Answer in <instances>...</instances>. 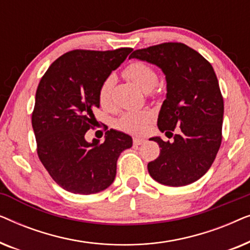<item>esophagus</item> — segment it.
<instances>
[{
	"label": "esophagus",
	"mask_w": 250,
	"mask_h": 250,
	"mask_svg": "<svg viewBox=\"0 0 250 250\" xmlns=\"http://www.w3.org/2000/svg\"><path fill=\"white\" fill-rule=\"evenodd\" d=\"M145 142H146V140L142 139V138H134V139H133V143H134L135 146H141Z\"/></svg>",
	"instance_id": "34e87169"
}]
</instances>
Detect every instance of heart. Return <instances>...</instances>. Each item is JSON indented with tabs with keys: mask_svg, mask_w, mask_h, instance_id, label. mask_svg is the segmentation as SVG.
<instances>
[{
	"mask_svg": "<svg viewBox=\"0 0 250 250\" xmlns=\"http://www.w3.org/2000/svg\"><path fill=\"white\" fill-rule=\"evenodd\" d=\"M125 75L145 92L151 91L158 82L156 70L150 64L141 62V61H136L129 64L125 69ZM114 83V76H109L104 81L99 90V102L104 108L110 107L111 90ZM150 118H151V115L148 111H127L119 118L117 126L124 131L140 133L146 128V125L148 124Z\"/></svg>",
	"mask_w": 250,
	"mask_h": 250,
	"instance_id": "heart-1",
	"label": "heart"
}]
</instances>
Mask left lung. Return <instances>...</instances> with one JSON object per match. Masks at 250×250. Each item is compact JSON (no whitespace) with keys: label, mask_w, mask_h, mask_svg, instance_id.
<instances>
[{"label":"left lung","mask_w":250,"mask_h":250,"mask_svg":"<svg viewBox=\"0 0 250 250\" xmlns=\"http://www.w3.org/2000/svg\"><path fill=\"white\" fill-rule=\"evenodd\" d=\"M135 58L162 69L166 78V99L158 115L160 136L150 140L159 145L158 158L148 164L153 180L164 186L182 187L196 182L210 168L222 141L224 104L211 64L182 43H163L135 50Z\"/></svg>","instance_id":"left-lung-1"}]
</instances>
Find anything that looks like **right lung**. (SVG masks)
Segmentation results:
<instances>
[{
  "instance_id": "1",
  "label": "right lung",
  "mask_w": 250,
  "mask_h": 250,
  "mask_svg": "<svg viewBox=\"0 0 250 250\" xmlns=\"http://www.w3.org/2000/svg\"><path fill=\"white\" fill-rule=\"evenodd\" d=\"M131 47L114 51L75 50L54 61L36 91L32 125L37 153L51 177L71 193L92 194L110 186L117 159L131 148L132 138L110 129L104 142L85 140L97 121L99 90Z\"/></svg>"
}]
</instances>
